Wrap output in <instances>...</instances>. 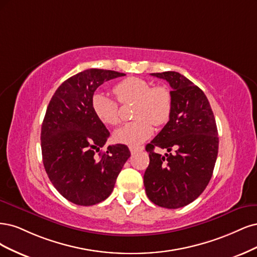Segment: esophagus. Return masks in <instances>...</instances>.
Masks as SVG:
<instances>
[{"mask_svg":"<svg viewBox=\"0 0 257 257\" xmlns=\"http://www.w3.org/2000/svg\"><path fill=\"white\" fill-rule=\"evenodd\" d=\"M129 150H130V153L134 155L138 152H142L144 150L143 146H129Z\"/></svg>","mask_w":257,"mask_h":257,"instance_id":"34e87169","label":"esophagus"}]
</instances>
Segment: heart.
Masks as SVG:
<instances>
[{"label":"heart","mask_w":257,"mask_h":257,"mask_svg":"<svg viewBox=\"0 0 257 257\" xmlns=\"http://www.w3.org/2000/svg\"><path fill=\"white\" fill-rule=\"evenodd\" d=\"M114 94L121 103L136 102L134 121L115 131V140L121 144L136 146L150 138L154 127L167 122L172 112V95L163 85L152 86L150 82L130 77L120 81L114 87ZM92 107L96 117L106 126L119 122V105L111 96L96 93L92 98Z\"/></svg>","instance_id":"b5f03b06"}]
</instances>
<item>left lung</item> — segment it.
Returning <instances> with one entry per match:
<instances>
[{"label":"left lung","instance_id":"obj_1","mask_svg":"<svg viewBox=\"0 0 257 257\" xmlns=\"http://www.w3.org/2000/svg\"><path fill=\"white\" fill-rule=\"evenodd\" d=\"M172 87L170 120L150 144V165L144 187L150 200L160 207L176 209L202 194L212 176L219 138L211 106L203 90L176 71L152 73ZM155 147L167 149L162 156ZM176 152L173 155L170 152Z\"/></svg>","mask_w":257,"mask_h":257}]
</instances>
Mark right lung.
I'll return each instance as SVG.
<instances>
[{
  "label": "right lung",
  "instance_id": "obj_1",
  "mask_svg": "<svg viewBox=\"0 0 257 257\" xmlns=\"http://www.w3.org/2000/svg\"><path fill=\"white\" fill-rule=\"evenodd\" d=\"M122 76L96 68L81 71L63 82L47 107L40 134L44 167L54 188L73 204L90 206L109 197L130 157L123 144L101 152L110 132L92 107L95 90Z\"/></svg>",
  "mask_w": 257,
  "mask_h": 257
}]
</instances>
